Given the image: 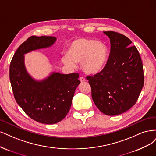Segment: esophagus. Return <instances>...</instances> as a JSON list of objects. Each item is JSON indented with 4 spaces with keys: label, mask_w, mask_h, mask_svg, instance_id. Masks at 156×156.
Wrapping results in <instances>:
<instances>
[{
    "label": "esophagus",
    "mask_w": 156,
    "mask_h": 156,
    "mask_svg": "<svg viewBox=\"0 0 156 156\" xmlns=\"http://www.w3.org/2000/svg\"><path fill=\"white\" fill-rule=\"evenodd\" d=\"M80 82H86V80H85L83 77H81L80 78Z\"/></svg>",
    "instance_id": "34e87169"
}]
</instances>
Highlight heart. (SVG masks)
Here are the masks:
<instances>
[{
  "instance_id": "1",
  "label": "heart",
  "mask_w": 156,
  "mask_h": 156,
  "mask_svg": "<svg viewBox=\"0 0 156 156\" xmlns=\"http://www.w3.org/2000/svg\"><path fill=\"white\" fill-rule=\"evenodd\" d=\"M108 48L102 42L87 38L74 40L67 50V54L62 56L63 63L70 67L81 63L83 71L89 74H94L102 71L107 63Z\"/></svg>"
}]
</instances>
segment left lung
<instances>
[{
  "label": "left lung",
  "mask_w": 156,
  "mask_h": 156,
  "mask_svg": "<svg viewBox=\"0 0 156 156\" xmlns=\"http://www.w3.org/2000/svg\"><path fill=\"white\" fill-rule=\"evenodd\" d=\"M111 43L104 68L87 76L94 103L100 112L113 116L128 111L136 103L144 85L143 63L137 48L124 35L104 32Z\"/></svg>",
  "instance_id": "8db88e82"
}]
</instances>
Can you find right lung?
I'll return each instance as SVG.
<instances>
[{"instance_id":"1","label":"right lung","mask_w":156,"mask_h":156,"mask_svg":"<svg viewBox=\"0 0 156 156\" xmlns=\"http://www.w3.org/2000/svg\"><path fill=\"white\" fill-rule=\"evenodd\" d=\"M52 36H32L17 48L9 66V80L17 103L36 121L47 124L63 120L69 112L79 74L53 72L42 80L33 78L27 71L24 55L50 47L56 42Z\"/></svg>"}]
</instances>
